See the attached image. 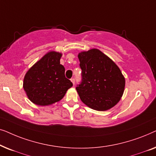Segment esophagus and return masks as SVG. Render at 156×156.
Instances as JSON below:
<instances>
[{
    "label": "esophagus",
    "instance_id": "34e87169",
    "mask_svg": "<svg viewBox=\"0 0 156 156\" xmlns=\"http://www.w3.org/2000/svg\"><path fill=\"white\" fill-rule=\"evenodd\" d=\"M70 80H71V82H72V84H73V85H74V84H75V80H74V78H72Z\"/></svg>",
    "mask_w": 156,
    "mask_h": 156
}]
</instances>
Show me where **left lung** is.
<instances>
[{"mask_svg":"<svg viewBox=\"0 0 156 156\" xmlns=\"http://www.w3.org/2000/svg\"><path fill=\"white\" fill-rule=\"evenodd\" d=\"M82 82L76 87L83 103L97 111H106L120 101L125 78L118 66L98 49L79 53Z\"/></svg>","mask_w":156,"mask_h":156,"instance_id":"8db88e82","label":"left lung"}]
</instances>
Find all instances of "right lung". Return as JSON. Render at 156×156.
Listing matches in <instances>:
<instances>
[{
	"label": "right lung",
	"instance_id": "obj_1",
	"mask_svg": "<svg viewBox=\"0 0 156 156\" xmlns=\"http://www.w3.org/2000/svg\"><path fill=\"white\" fill-rule=\"evenodd\" d=\"M62 53L51 51L44 55L25 74L23 88L35 104L48 106L62 99L72 83L65 77L60 65Z\"/></svg>",
	"mask_w": 156,
	"mask_h": 156
}]
</instances>
